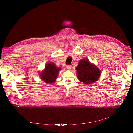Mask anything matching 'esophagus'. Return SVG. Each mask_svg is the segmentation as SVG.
Wrapping results in <instances>:
<instances>
[{"label":"esophagus","mask_w":133,"mask_h":133,"mask_svg":"<svg viewBox=\"0 0 133 133\" xmlns=\"http://www.w3.org/2000/svg\"><path fill=\"white\" fill-rule=\"evenodd\" d=\"M66 68L68 70H70L71 69V65H67L66 66Z\"/></svg>","instance_id":"obj_1"}]
</instances>
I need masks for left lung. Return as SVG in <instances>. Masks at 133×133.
I'll use <instances>...</instances> for the list:
<instances>
[{"mask_svg": "<svg viewBox=\"0 0 133 133\" xmlns=\"http://www.w3.org/2000/svg\"><path fill=\"white\" fill-rule=\"evenodd\" d=\"M76 69L78 79L86 85L94 83L100 77L99 68L91 64L87 59H81Z\"/></svg>", "mask_w": 133, "mask_h": 133, "instance_id": "1", "label": "left lung"}]
</instances>
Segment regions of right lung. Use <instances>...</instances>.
I'll return each mask as SVG.
<instances>
[{"label": "right lung", "mask_w": 133, "mask_h": 133, "mask_svg": "<svg viewBox=\"0 0 133 133\" xmlns=\"http://www.w3.org/2000/svg\"><path fill=\"white\" fill-rule=\"evenodd\" d=\"M61 69L54 63H49L46 65L45 69L41 72V79L47 84H52L58 77Z\"/></svg>", "instance_id": "obj_1"}]
</instances>
